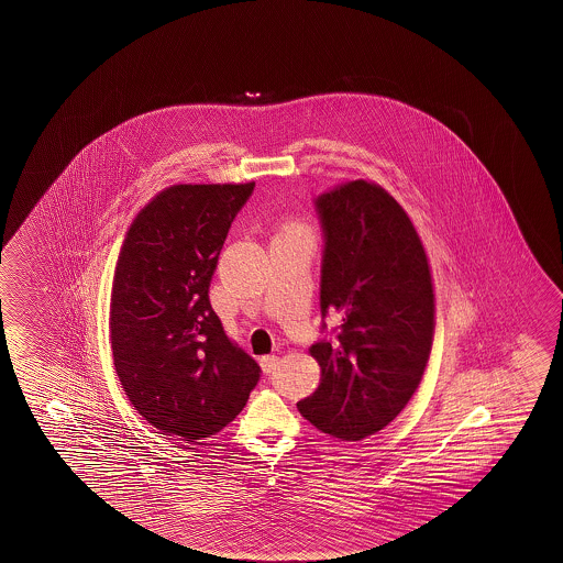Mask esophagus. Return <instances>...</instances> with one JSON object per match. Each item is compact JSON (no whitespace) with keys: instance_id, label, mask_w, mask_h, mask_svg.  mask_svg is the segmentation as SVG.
<instances>
[{"instance_id":"esophagus-1","label":"esophagus","mask_w":563,"mask_h":563,"mask_svg":"<svg viewBox=\"0 0 563 563\" xmlns=\"http://www.w3.org/2000/svg\"><path fill=\"white\" fill-rule=\"evenodd\" d=\"M277 355H263L261 357V369L265 371V373H273V371L277 369Z\"/></svg>"}]
</instances>
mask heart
I'll use <instances>...</instances> for the list:
<instances>
[{
	"mask_svg": "<svg viewBox=\"0 0 563 563\" xmlns=\"http://www.w3.org/2000/svg\"><path fill=\"white\" fill-rule=\"evenodd\" d=\"M280 231H302V233H310L308 231V228H306L305 223H298V222H288L283 225V230Z\"/></svg>",
	"mask_w": 563,
	"mask_h": 563,
	"instance_id": "b5f03b06",
	"label": "heart"
}]
</instances>
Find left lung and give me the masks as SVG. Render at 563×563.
<instances>
[{"mask_svg":"<svg viewBox=\"0 0 563 563\" xmlns=\"http://www.w3.org/2000/svg\"><path fill=\"white\" fill-rule=\"evenodd\" d=\"M322 220L320 306L338 338L310 347L320 385L298 402L320 432L360 442L397 418L424 377L435 330L432 268L405 208L373 180L316 200Z\"/></svg>","mask_w":563,"mask_h":563,"instance_id":"obj_1","label":"left lung"}]
</instances>
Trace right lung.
I'll list each match as a JSON object with an SVG mask.
<instances>
[{"label":"right lung","instance_id":"1","mask_svg":"<svg viewBox=\"0 0 563 563\" xmlns=\"http://www.w3.org/2000/svg\"><path fill=\"white\" fill-rule=\"evenodd\" d=\"M245 185H173L133 218L113 271L110 338L121 387L148 424L198 442L222 432L257 385V363L208 298Z\"/></svg>","mask_w":563,"mask_h":563}]
</instances>
